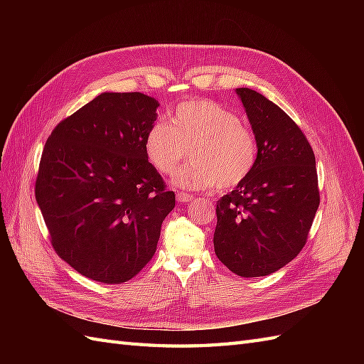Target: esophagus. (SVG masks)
Segmentation results:
<instances>
[{
	"instance_id": "34e87169",
	"label": "esophagus",
	"mask_w": 364,
	"mask_h": 364,
	"mask_svg": "<svg viewBox=\"0 0 364 364\" xmlns=\"http://www.w3.org/2000/svg\"><path fill=\"white\" fill-rule=\"evenodd\" d=\"M176 199H178V202H181V203H185V202L193 200L194 197L191 194H185V193L179 191V193H176Z\"/></svg>"
}]
</instances>
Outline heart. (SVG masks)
<instances>
[{"instance_id": "1", "label": "heart", "mask_w": 364, "mask_h": 364, "mask_svg": "<svg viewBox=\"0 0 364 364\" xmlns=\"http://www.w3.org/2000/svg\"><path fill=\"white\" fill-rule=\"evenodd\" d=\"M191 153V161L173 182L186 190L217 185L228 191L243 183L258 162V139L237 114L211 100H188L174 107L171 123L156 119L144 138L150 165L162 174L173 173Z\"/></svg>"}]
</instances>
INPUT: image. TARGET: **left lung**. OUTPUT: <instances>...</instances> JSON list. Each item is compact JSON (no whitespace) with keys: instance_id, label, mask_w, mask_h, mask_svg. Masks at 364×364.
<instances>
[{"instance_id":"1","label":"left lung","mask_w":364,"mask_h":364,"mask_svg":"<svg viewBox=\"0 0 364 364\" xmlns=\"http://www.w3.org/2000/svg\"><path fill=\"white\" fill-rule=\"evenodd\" d=\"M258 162L249 178L217 202L214 250L238 277H266L299 255L321 202L316 158L304 132L279 106L238 87Z\"/></svg>"}]
</instances>
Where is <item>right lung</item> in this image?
I'll list each match as a JSON object with an SVG mask.
<instances>
[{
	"mask_svg": "<svg viewBox=\"0 0 364 364\" xmlns=\"http://www.w3.org/2000/svg\"><path fill=\"white\" fill-rule=\"evenodd\" d=\"M158 107L141 92H103L62 119L43 147L35 194L51 246L92 281L136 277L174 208L144 151Z\"/></svg>",
	"mask_w": 364,
	"mask_h": 364,
	"instance_id": "1",
	"label": "right lung"
}]
</instances>
